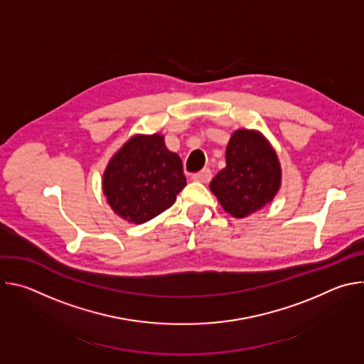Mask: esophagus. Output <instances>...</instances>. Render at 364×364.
I'll list each match as a JSON object with an SVG mask.
<instances>
[{"mask_svg":"<svg viewBox=\"0 0 364 364\" xmlns=\"http://www.w3.org/2000/svg\"><path fill=\"white\" fill-rule=\"evenodd\" d=\"M191 178L194 181H198V183H209L212 180V171L209 168H204V170H201L198 173H194L191 176Z\"/></svg>","mask_w":364,"mask_h":364,"instance_id":"esophagus-1","label":"esophagus"}]
</instances>
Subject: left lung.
Instances as JSON below:
<instances>
[{
    "mask_svg": "<svg viewBox=\"0 0 364 364\" xmlns=\"http://www.w3.org/2000/svg\"><path fill=\"white\" fill-rule=\"evenodd\" d=\"M281 187V164L268 139L253 129H237L226 146V167L210 190L233 218H246L271 203Z\"/></svg>",
    "mask_w": 364,
    "mask_h": 364,
    "instance_id": "obj_1",
    "label": "left lung"
}]
</instances>
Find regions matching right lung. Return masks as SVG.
<instances>
[{
  "label": "right lung",
  "mask_w": 364,
  "mask_h": 364,
  "mask_svg": "<svg viewBox=\"0 0 364 364\" xmlns=\"http://www.w3.org/2000/svg\"><path fill=\"white\" fill-rule=\"evenodd\" d=\"M186 184L181 159L160 134L128 139L108 163L102 181L112 210L135 225L166 212Z\"/></svg>",
  "instance_id": "1"
}]
</instances>
